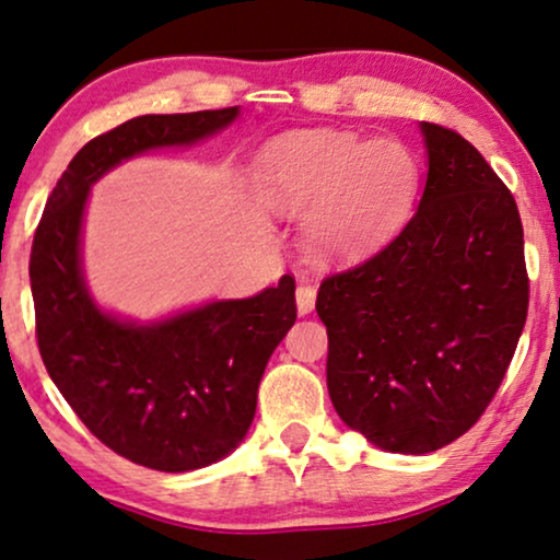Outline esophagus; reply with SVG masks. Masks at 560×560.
I'll use <instances>...</instances> for the list:
<instances>
[{"instance_id": "obj_1", "label": "esophagus", "mask_w": 560, "mask_h": 560, "mask_svg": "<svg viewBox=\"0 0 560 560\" xmlns=\"http://www.w3.org/2000/svg\"><path fill=\"white\" fill-rule=\"evenodd\" d=\"M315 300H317V289L307 284L296 287V310H300V315H310L312 310H315Z\"/></svg>"}]
</instances>
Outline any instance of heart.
<instances>
[{"label": "heart", "mask_w": 560, "mask_h": 560, "mask_svg": "<svg viewBox=\"0 0 560 560\" xmlns=\"http://www.w3.org/2000/svg\"><path fill=\"white\" fill-rule=\"evenodd\" d=\"M420 168L405 143L315 130L273 140L260 153L258 189L287 218L307 220L325 260H353L397 233L415 202Z\"/></svg>", "instance_id": "b5f03b06"}]
</instances>
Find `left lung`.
<instances>
[{
	"mask_svg": "<svg viewBox=\"0 0 560 560\" xmlns=\"http://www.w3.org/2000/svg\"><path fill=\"white\" fill-rule=\"evenodd\" d=\"M428 182L405 230L327 276V392L378 448L422 456L456 441L494 399L527 319L517 202L483 155L422 122Z\"/></svg>",
	"mask_w": 560,
	"mask_h": 560,
	"instance_id": "8db88e82",
	"label": "left lung"
}]
</instances>
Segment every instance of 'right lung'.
Wrapping results in <instances>:
<instances>
[{
	"label": "right lung",
	"instance_id": "1",
	"mask_svg": "<svg viewBox=\"0 0 560 560\" xmlns=\"http://www.w3.org/2000/svg\"><path fill=\"white\" fill-rule=\"evenodd\" d=\"M235 117L237 107L143 115L89 140L33 237L35 338L50 378L94 438L155 471L210 466L243 441L268 358L296 319L294 276L250 300L212 302L155 325L119 323L86 292L81 218L89 186L119 161L197 143Z\"/></svg>",
	"mask_w": 560,
	"mask_h": 560
}]
</instances>
